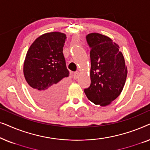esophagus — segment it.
<instances>
[{"mask_svg": "<svg viewBox=\"0 0 150 150\" xmlns=\"http://www.w3.org/2000/svg\"><path fill=\"white\" fill-rule=\"evenodd\" d=\"M79 71H76V72L74 73V79L75 80L78 79V77H79Z\"/></svg>", "mask_w": 150, "mask_h": 150, "instance_id": "1", "label": "esophagus"}]
</instances>
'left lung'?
<instances>
[{
	"label": "left lung",
	"instance_id": "8db88e82",
	"mask_svg": "<svg viewBox=\"0 0 150 150\" xmlns=\"http://www.w3.org/2000/svg\"><path fill=\"white\" fill-rule=\"evenodd\" d=\"M86 38L91 48V85L84 91L96 105L108 106L120 95L125 85L128 70L124 57L119 45L107 36L92 33Z\"/></svg>",
	"mask_w": 150,
	"mask_h": 150
}]
</instances>
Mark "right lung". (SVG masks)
I'll return each instance as SVG.
<instances>
[{"label":"right lung","mask_w":150,"mask_h":150,"mask_svg":"<svg viewBox=\"0 0 150 150\" xmlns=\"http://www.w3.org/2000/svg\"><path fill=\"white\" fill-rule=\"evenodd\" d=\"M66 35L50 32L38 37L30 45L24 62L23 72L30 93L38 103L54 106L62 101L69 76L63 54Z\"/></svg>","instance_id":"right-lung-1"}]
</instances>
